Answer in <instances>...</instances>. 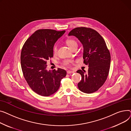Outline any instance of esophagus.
<instances>
[{
	"mask_svg": "<svg viewBox=\"0 0 131 131\" xmlns=\"http://www.w3.org/2000/svg\"><path fill=\"white\" fill-rule=\"evenodd\" d=\"M74 72L72 71H67V73L68 74H70V73H73Z\"/></svg>",
	"mask_w": 131,
	"mask_h": 131,
	"instance_id": "obj_1",
	"label": "esophagus"
}]
</instances>
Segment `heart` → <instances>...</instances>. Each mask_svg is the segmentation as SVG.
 Listing matches in <instances>:
<instances>
[{
    "mask_svg": "<svg viewBox=\"0 0 131 131\" xmlns=\"http://www.w3.org/2000/svg\"><path fill=\"white\" fill-rule=\"evenodd\" d=\"M66 43L68 45V47L70 48L71 49H72L73 47H77L78 44L77 42L75 40H74V39H72V38H70V39H68L66 40ZM53 54L54 55H56L57 54V52H58V47L57 46H54L53 48ZM72 62L71 61H67L66 62L64 63V65L66 66H68L69 67L70 66L71 63Z\"/></svg>",
    "mask_w": 131,
    "mask_h": 131,
    "instance_id": "1",
    "label": "heart"
}]
</instances>
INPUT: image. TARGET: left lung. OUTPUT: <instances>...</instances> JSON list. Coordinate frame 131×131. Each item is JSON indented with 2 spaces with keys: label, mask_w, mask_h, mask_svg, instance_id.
I'll return each mask as SVG.
<instances>
[{
  "label": "left lung",
  "mask_w": 131,
  "mask_h": 131,
  "mask_svg": "<svg viewBox=\"0 0 131 131\" xmlns=\"http://www.w3.org/2000/svg\"><path fill=\"white\" fill-rule=\"evenodd\" d=\"M68 35L75 36L82 43L83 63L89 67L87 72L77 71L82 77L78 88L86 94L94 93L103 85L110 71L111 54L105 41L95 30L84 27L73 29Z\"/></svg>",
  "instance_id": "obj_1"
}]
</instances>
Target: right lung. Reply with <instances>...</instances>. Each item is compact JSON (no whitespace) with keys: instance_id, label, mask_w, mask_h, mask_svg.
Instances as JSON below:
<instances>
[{"instance_id":"add662e5","label":"right lung","mask_w":131,"mask_h":131,"mask_svg":"<svg viewBox=\"0 0 131 131\" xmlns=\"http://www.w3.org/2000/svg\"><path fill=\"white\" fill-rule=\"evenodd\" d=\"M65 30L42 29L35 31L23 45L20 63L30 88L38 95L49 96L58 91L67 72L62 69L48 71L47 62L53 56L54 45Z\"/></svg>"}]
</instances>
